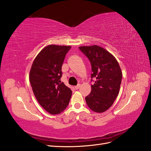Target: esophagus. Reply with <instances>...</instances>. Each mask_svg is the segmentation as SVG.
I'll list each match as a JSON object with an SVG mask.
<instances>
[{
	"mask_svg": "<svg viewBox=\"0 0 151 151\" xmlns=\"http://www.w3.org/2000/svg\"><path fill=\"white\" fill-rule=\"evenodd\" d=\"M80 87H81V84H77L76 86H75L74 88H75V89H79Z\"/></svg>",
	"mask_w": 151,
	"mask_h": 151,
	"instance_id": "obj_1",
	"label": "esophagus"
}]
</instances>
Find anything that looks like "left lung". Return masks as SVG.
<instances>
[{"label":"left lung","instance_id":"left-lung-1","mask_svg":"<svg viewBox=\"0 0 151 151\" xmlns=\"http://www.w3.org/2000/svg\"><path fill=\"white\" fill-rule=\"evenodd\" d=\"M79 48L89 58L96 81L91 85V92L85 98L89 108L96 113L106 111L111 106L120 89L122 72L113 55L98 45L81 46Z\"/></svg>","mask_w":151,"mask_h":151}]
</instances>
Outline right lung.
<instances>
[{"label":"right lung","instance_id":"right-lung-1","mask_svg":"<svg viewBox=\"0 0 151 151\" xmlns=\"http://www.w3.org/2000/svg\"><path fill=\"white\" fill-rule=\"evenodd\" d=\"M70 48L47 45L35 57L31 67L29 78L32 90L40 104L51 115L62 113L71 98V89L60 80L63 62Z\"/></svg>","mask_w":151,"mask_h":151}]
</instances>
